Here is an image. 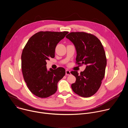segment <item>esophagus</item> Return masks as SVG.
<instances>
[{
	"label": "esophagus",
	"instance_id": "34e87169",
	"mask_svg": "<svg viewBox=\"0 0 128 128\" xmlns=\"http://www.w3.org/2000/svg\"><path fill=\"white\" fill-rule=\"evenodd\" d=\"M65 74H66V76H70L71 74L70 71L69 70H66Z\"/></svg>",
	"mask_w": 128,
	"mask_h": 128
}]
</instances>
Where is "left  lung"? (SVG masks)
Returning a JSON list of instances; mask_svg holds the SVG:
<instances>
[{"label":"left lung","instance_id":"1","mask_svg":"<svg viewBox=\"0 0 128 128\" xmlns=\"http://www.w3.org/2000/svg\"><path fill=\"white\" fill-rule=\"evenodd\" d=\"M66 38L76 48V64L86 65L80 74L76 71L71 72L76 78L72 89L81 97H90L97 92L105 76L107 60L103 46L96 36L84 32H70Z\"/></svg>","mask_w":128,"mask_h":128}]
</instances>
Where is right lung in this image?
Returning a JSON list of instances; mask_svg holds the SVG:
<instances>
[{
	"label": "right lung",
	"instance_id": "right-lung-1",
	"mask_svg": "<svg viewBox=\"0 0 128 128\" xmlns=\"http://www.w3.org/2000/svg\"><path fill=\"white\" fill-rule=\"evenodd\" d=\"M68 31H40L29 38L21 56V68L27 86L35 96L47 98L57 90V84L65 74L63 67L56 69L46 67L47 60L54 57L57 44Z\"/></svg>",
	"mask_w": 128,
	"mask_h": 128
}]
</instances>
